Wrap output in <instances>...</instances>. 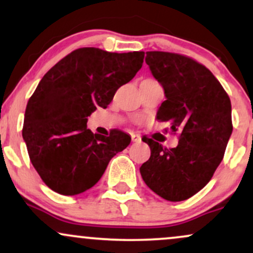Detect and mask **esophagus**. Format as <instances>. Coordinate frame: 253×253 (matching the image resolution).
<instances>
[{"instance_id": "esophagus-1", "label": "esophagus", "mask_w": 253, "mask_h": 253, "mask_svg": "<svg viewBox=\"0 0 253 253\" xmlns=\"http://www.w3.org/2000/svg\"><path fill=\"white\" fill-rule=\"evenodd\" d=\"M130 138H132V141H134V143H136V141H140V136L138 134H134V133L130 134Z\"/></svg>"}]
</instances>
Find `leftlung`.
I'll return each instance as SVG.
<instances>
[{"instance_id": "8db88e82", "label": "left lung", "mask_w": 253, "mask_h": 253, "mask_svg": "<svg viewBox=\"0 0 253 253\" xmlns=\"http://www.w3.org/2000/svg\"><path fill=\"white\" fill-rule=\"evenodd\" d=\"M145 62L167 96L157 119L170 121L178 145L168 149L144 136L151 157L140 173L157 195L183 201L199 193L221 163L233 129L231 100L215 76L193 58L150 51Z\"/></svg>"}]
</instances>
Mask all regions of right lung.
I'll return each mask as SVG.
<instances>
[{
    "instance_id": "add662e5",
    "label": "right lung",
    "mask_w": 253,
    "mask_h": 253,
    "mask_svg": "<svg viewBox=\"0 0 253 253\" xmlns=\"http://www.w3.org/2000/svg\"><path fill=\"white\" fill-rule=\"evenodd\" d=\"M145 52L115 53L96 47L72 51L45 74L28 100L22 136L40 178L62 195L94 187L130 136L120 129L94 134L86 120L107 108L117 90L141 69Z\"/></svg>"
}]
</instances>
